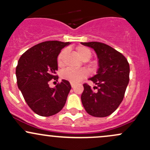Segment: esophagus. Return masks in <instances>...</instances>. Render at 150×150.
I'll return each instance as SVG.
<instances>
[{
    "mask_svg": "<svg viewBox=\"0 0 150 150\" xmlns=\"http://www.w3.org/2000/svg\"><path fill=\"white\" fill-rule=\"evenodd\" d=\"M70 85H71V86H72V88H73L74 86H75V83H74L70 82Z\"/></svg>",
    "mask_w": 150,
    "mask_h": 150,
    "instance_id": "obj_1",
    "label": "esophagus"
}]
</instances>
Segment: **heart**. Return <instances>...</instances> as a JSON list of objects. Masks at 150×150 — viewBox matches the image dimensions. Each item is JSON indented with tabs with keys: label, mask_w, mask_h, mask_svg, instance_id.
<instances>
[{
	"label": "heart",
	"mask_w": 150,
	"mask_h": 150,
	"mask_svg": "<svg viewBox=\"0 0 150 150\" xmlns=\"http://www.w3.org/2000/svg\"><path fill=\"white\" fill-rule=\"evenodd\" d=\"M77 53L78 55L81 57L82 59L86 60L88 59L91 56V51L88 48L85 46H80L76 48ZM67 52V48H64L59 53L57 58V62L59 66H62L64 64V56ZM89 72L88 69L85 68H81V69H74V68H67V69L63 70L61 73V76L63 79H65L67 81H69V82L72 83H78L88 75Z\"/></svg>",
	"instance_id": "1"
}]
</instances>
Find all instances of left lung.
<instances>
[{
  "label": "left lung",
  "instance_id": "8db88e82",
  "mask_svg": "<svg viewBox=\"0 0 150 150\" xmlns=\"http://www.w3.org/2000/svg\"><path fill=\"white\" fill-rule=\"evenodd\" d=\"M93 48L97 54L99 69L90 81L97 86L93 89L87 83L81 101L86 111L93 117H104L117 110L123 99L129 82L130 67L125 57L111 46L100 42L81 43Z\"/></svg>",
  "mask_w": 150,
  "mask_h": 150
}]
</instances>
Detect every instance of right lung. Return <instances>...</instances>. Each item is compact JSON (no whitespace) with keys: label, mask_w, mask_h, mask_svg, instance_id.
I'll list each match as a JSON object with an SVG mask.
<instances>
[{"label":"right lung","mask_w":150,"mask_h":150,"mask_svg":"<svg viewBox=\"0 0 150 150\" xmlns=\"http://www.w3.org/2000/svg\"><path fill=\"white\" fill-rule=\"evenodd\" d=\"M69 42L48 40L25 51L16 68L18 88L32 110L43 117L54 115L66 103L71 89L69 81L62 80L55 88H50L51 80L57 81V57Z\"/></svg>","instance_id":"add662e5"}]
</instances>
